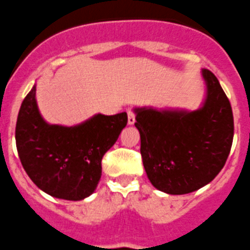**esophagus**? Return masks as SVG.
<instances>
[{"label": "esophagus", "mask_w": 250, "mask_h": 250, "mask_svg": "<svg viewBox=\"0 0 250 250\" xmlns=\"http://www.w3.org/2000/svg\"><path fill=\"white\" fill-rule=\"evenodd\" d=\"M127 113H128V125H134V122H136V117H134V113L130 111V109L127 112Z\"/></svg>", "instance_id": "obj_1"}]
</instances>
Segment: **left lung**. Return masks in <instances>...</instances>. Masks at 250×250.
Wrapping results in <instances>:
<instances>
[{
  "label": "left lung",
  "mask_w": 250,
  "mask_h": 250,
  "mask_svg": "<svg viewBox=\"0 0 250 250\" xmlns=\"http://www.w3.org/2000/svg\"><path fill=\"white\" fill-rule=\"evenodd\" d=\"M207 93L201 108H134L148 179L167 194H187L210 183L226 164L234 134L230 102L219 81L202 69Z\"/></svg>",
  "instance_id": "8db88e82"
}]
</instances>
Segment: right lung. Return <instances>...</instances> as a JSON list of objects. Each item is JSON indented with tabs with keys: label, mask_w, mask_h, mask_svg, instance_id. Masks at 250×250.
Returning <instances> with one entry per match:
<instances>
[{
	"label": "right lung",
	"mask_w": 250,
	"mask_h": 250,
	"mask_svg": "<svg viewBox=\"0 0 250 250\" xmlns=\"http://www.w3.org/2000/svg\"><path fill=\"white\" fill-rule=\"evenodd\" d=\"M125 112L94 114L77 125H49L36 101V84L27 94L16 123V146L24 170L47 194L81 201L96 190L104 153L127 125Z\"/></svg>",
	"instance_id": "1"
}]
</instances>
